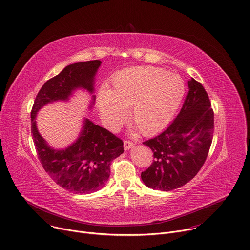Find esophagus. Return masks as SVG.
Segmentation results:
<instances>
[{
  "instance_id": "1",
  "label": "esophagus",
  "mask_w": 250,
  "mask_h": 250,
  "mask_svg": "<svg viewBox=\"0 0 250 250\" xmlns=\"http://www.w3.org/2000/svg\"><path fill=\"white\" fill-rule=\"evenodd\" d=\"M134 143L132 141H129V140H125L124 141V149L125 150H130L131 148L134 147Z\"/></svg>"
}]
</instances>
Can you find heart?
Segmentation results:
<instances>
[{"label": "heart", "instance_id": "obj_1", "mask_svg": "<svg viewBox=\"0 0 250 250\" xmlns=\"http://www.w3.org/2000/svg\"><path fill=\"white\" fill-rule=\"evenodd\" d=\"M185 93V83L177 74L152 66H137L118 72L111 89H102L97 99L101 119L116 129L130 117L143 134L160 132L173 119Z\"/></svg>", "mask_w": 250, "mask_h": 250}]
</instances>
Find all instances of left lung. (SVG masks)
Listing matches in <instances>:
<instances>
[{
  "mask_svg": "<svg viewBox=\"0 0 250 250\" xmlns=\"http://www.w3.org/2000/svg\"><path fill=\"white\" fill-rule=\"evenodd\" d=\"M188 92L176 119L158 136L143 142L154 153L150 167L142 172L144 184L169 191L183 187L205 164L213 137V110L199 81L188 80Z\"/></svg>",
  "mask_w": 250,
  "mask_h": 250,
  "instance_id": "1",
  "label": "left lung"
}]
</instances>
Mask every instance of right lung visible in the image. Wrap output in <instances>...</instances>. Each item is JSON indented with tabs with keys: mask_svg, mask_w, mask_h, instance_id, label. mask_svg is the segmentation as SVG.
Here are the masks:
<instances>
[{
	"mask_svg": "<svg viewBox=\"0 0 250 250\" xmlns=\"http://www.w3.org/2000/svg\"><path fill=\"white\" fill-rule=\"evenodd\" d=\"M100 64V61H88L67 65L42 85L31 112L33 139L42 168L59 186L78 195L96 191L105 186L111 162L124 152L123 141L85 119L79 138L72 145L64 150H54L39 133L36 115L47 103L67 100L76 88L92 93L94 75Z\"/></svg>",
	"mask_w": 250,
	"mask_h": 250,
	"instance_id": "right-lung-1",
	"label": "right lung"
}]
</instances>
